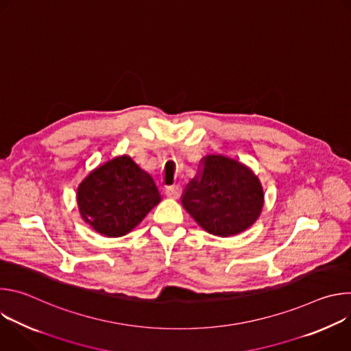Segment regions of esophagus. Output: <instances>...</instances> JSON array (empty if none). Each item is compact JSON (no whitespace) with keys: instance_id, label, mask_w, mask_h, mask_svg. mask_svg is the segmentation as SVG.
I'll return each instance as SVG.
<instances>
[{"instance_id":"34e87169","label":"esophagus","mask_w":351,"mask_h":351,"mask_svg":"<svg viewBox=\"0 0 351 351\" xmlns=\"http://www.w3.org/2000/svg\"><path fill=\"white\" fill-rule=\"evenodd\" d=\"M180 194H182V189L179 186H171V187L165 189V195L169 198L176 199L180 197Z\"/></svg>"}]
</instances>
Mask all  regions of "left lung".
Wrapping results in <instances>:
<instances>
[{
  "mask_svg": "<svg viewBox=\"0 0 351 351\" xmlns=\"http://www.w3.org/2000/svg\"><path fill=\"white\" fill-rule=\"evenodd\" d=\"M189 182L182 206L206 232L229 237L244 232L261 215L264 191L258 178L241 162L206 156Z\"/></svg>",
  "mask_w": 351,
  "mask_h": 351,
  "instance_id": "left-lung-1",
  "label": "left lung"
}]
</instances>
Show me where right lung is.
<instances>
[{
  "instance_id": "1",
  "label": "right lung",
  "mask_w": 351,
  "mask_h": 351,
  "mask_svg": "<svg viewBox=\"0 0 351 351\" xmlns=\"http://www.w3.org/2000/svg\"><path fill=\"white\" fill-rule=\"evenodd\" d=\"M77 207L95 232L121 237L133 230L160 202L153 176L132 157H115L93 169L79 184Z\"/></svg>"
}]
</instances>
